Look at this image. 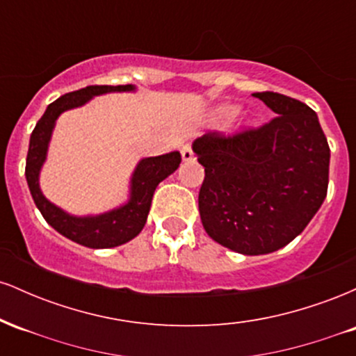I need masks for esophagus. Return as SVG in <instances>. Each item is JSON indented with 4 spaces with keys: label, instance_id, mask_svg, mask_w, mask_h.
I'll list each match as a JSON object with an SVG mask.
<instances>
[{
    "label": "esophagus",
    "instance_id": "1",
    "mask_svg": "<svg viewBox=\"0 0 356 356\" xmlns=\"http://www.w3.org/2000/svg\"><path fill=\"white\" fill-rule=\"evenodd\" d=\"M181 155H182V161H184V162H191L192 159H194V152H192V149H191L189 144L182 145Z\"/></svg>",
    "mask_w": 356,
    "mask_h": 356
}]
</instances>
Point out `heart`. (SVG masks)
<instances>
[{
	"label": "heart",
	"instance_id": "b5f03b06",
	"mask_svg": "<svg viewBox=\"0 0 356 356\" xmlns=\"http://www.w3.org/2000/svg\"><path fill=\"white\" fill-rule=\"evenodd\" d=\"M232 113H234V108H231V107L222 110V115H232Z\"/></svg>",
	"mask_w": 356,
	"mask_h": 356
}]
</instances>
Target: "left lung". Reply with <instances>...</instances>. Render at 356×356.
Listing matches in <instances>:
<instances>
[{
	"instance_id": "left-lung-1",
	"label": "left lung",
	"mask_w": 356,
	"mask_h": 356,
	"mask_svg": "<svg viewBox=\"0 0 356 356\" xmlns=\"http://www.w3.org/2000/svg\"><path fill=\"white\" fill-rule=\"evenodd\" d=\"M254 97L277 117L192 144L206 172L199 191L204 229L246 256L275 252L303 232L325 201L330 170L328 140L308 105L275 92Z\"/></svg>"
}]
</instances>
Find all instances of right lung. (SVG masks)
<instances>
[{
    "label": "right lung",
    "instance_id": "obj_1",
    "mask_svg": "<svg viewBox=\"0 0 356 356\" xmlns=\"http://www.w3.org/2000/svg\"><path fill=\"white\" fill-rule=\"evenodd\" d=\"M134 85H90L87 88L76 90L61 95L44 110L43 117L33 129L30 137V147L26 155V175L28 187L31 197L38 207L42 216L55 231L61 236L72 239L73 243L81 244L92 249L115 248L129 243L144 229L147 216H149L150 204L155 187L164 181L170 174L177 170L181 164V154L169 152L157 157H147L138 162L130 179V197L125 204L117 209L99 216H72L58 206L48 201L40 189V170L47 161L48 144L51 140L53 129L56 118L67 110L81 107L92 100L93 97L104 95L110 92H134Z\"/></svg>",
    "mask_w": 356,
    "mask_h": 356
}]
</instances>
